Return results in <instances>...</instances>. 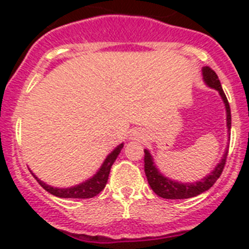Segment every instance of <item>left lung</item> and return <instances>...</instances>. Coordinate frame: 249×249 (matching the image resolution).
<instances>
[{
    "mask_svg": "<svg viewBox=\"0 0 249 249\" xmlns=\"http://www.w3.org/2000/svg\"><path fill=\"white\" fill-rule=\"evenodd\" d=\"M203 77H204V81L207 83V85L218 90V93L222 97V101H224L225 107H226V113H228V128L230 129L231 128L230 106H229L228 98H226L224 90H222L218 76L216 75V72L213 71L212 68L204 67L203 68ZM228 152L229 148L225 151L224 158L218 163V165L214 168L212 173L207 176L205 178H203L201 181L194 182V183H179V182L172 181L169 178L161 176L155 168L154 163H152L150 152L146 150L144 151V173H146V177H147V181L150 186H151L152 191L156 195H159L160 197H164V199H187V197L196 196L199 194L204 193V191L209 190L216 183V181L220 178V176L222 174V170L225 168L226 159H228Z\"/></svg>",
    "mask_w": 249,
    "mask_h": 249,
    "instance_id": "8db88e82",
    "label": "left lung"
}]
</instances>
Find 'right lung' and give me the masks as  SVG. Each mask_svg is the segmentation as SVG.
<instances>
[{
    "label": "right lung",
    "mask_w": 249,
    "mask_h": 249,
    "mask_svg": "<svg viewBox=\"0 0 249 249\" xmlns=\"http://www.w3.org/2000/svg\"><path fill=\"white\" fill-rule=\"evenodd\" d=\"M124 144L121 143L120 146H117L115 150H113L107 159L105 160L103 165L101 166V169L98 172L93 178H90L89 181L83 182L81 185H77L75 187H71V189H54L52 186L46 185L44 182H41L37 177H35L38 181L42 187H44L48 193L53 194L58 197H71V199H89V197L97 196L98 194L101 193L102 190L105 189L106 183L108 181L109 170H111V166L115 163V160L120 154L121 148H123Z\"/></svg>",
    "instance_id": "add662e5"
}]
</instances>
